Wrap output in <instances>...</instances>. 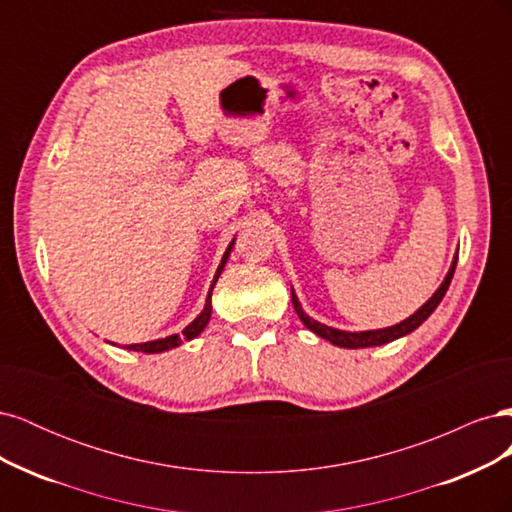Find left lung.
I'll return each instance as SVG.
<instances>
[{
	"label": "left lung",
	"instance_id": "8db88e82",
	"mask_svg": "<svg viewBox=\"0 0 512 512\" xmlns=\"http://www.w3.org/2000/svg\"><path fill=\"white\" fill-rule=\"evenodd\" d=\"M457 256H459V250L455 252L453 256V262H451V269H448L446 277L442 280V284L438 286V290L431 294V297L416 309V312L412 316H408L406 320H401L397 324H393V327H386V329H374V331H342V329H335V327H327V324H322L314 318H309L303 307H301V301L297 294H294V288H292V305H294V312H297V316L301 318V322L305 324V327L316 333L318 337L327 339V342H331L333 346L337 348H371V346H382V344H389V342H395V339L404 337L408 333H412L414 329L421 327V324L433 314V309H436L440 305V301L444 299V294L448 290V286H451V280H453V273H455V267H457Z\"/></svg>",
	"mask_w": 512,
	"mask_h": 512
}]
</instances>
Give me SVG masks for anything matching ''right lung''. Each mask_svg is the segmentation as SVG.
<instances>
[{"instance_id":"right-lung-1","label":"right lung","mask_w":512,"mask_h":512,"mask_svg":"<svg viewBox=\"0 0 512 512\" xmlns=\"http://www.w3.org/2000/svg\"><path fill=\"white\" fill-rule=\"evenodd\" d=\"M232 245H235V239H232V241L228 243L226 252H224V256H222L220 267H218V271H215V275H213V282H211V286H209V294H207V301H205L203 312H200V314L188 324V327H185L181 333H173V335H168V337L153 339V342L130 344V346H126V350L145 352V354H158V352L173 350V348L181 346L183 342H190V339H194V337H198L200 333H203L205 327L209 324V320H211V292H213V288H215V282H218V277H220L222 271H224V265L228 262V256H230V252H232Z\"/></svg>"}]
</instances>
